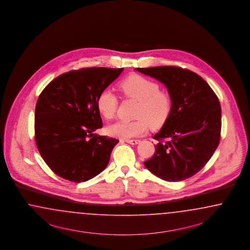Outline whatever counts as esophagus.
Listing matches in <instances>:
<instances>
[{
    "instance_id": "obj_1",
    "label": "esophagus",
    "mask_w": 250,
    "mask_h": 250,
    "mask_svg": "<svg viewBox=\"0 0 250 250\" xmlns=\"http://www.w3.org/2000/svg\"><path fill=\"white\" fill-rule=\"evenodd\" d=\"M125 142L130 145H137L138 143H140V140H138V139H132V140H125Z\"/></svg>"
}]
</instances>
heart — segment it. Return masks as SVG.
Segmentation results:
<instances>
[{
  "label": "heart",
  "mask_w": 250,
  "mask_h": 250,
  "mask_svg": "<svg viewBox=\"0 0 250 250\" xmlns=\"http://www.w3.org/2000/svg\"><path fill=\"white\" fill-rule=\"evenodd\" d=\"M120 89L128 98L138 101L135 121H118L106 128L108 135L122 139L144 136L148 125L152 128L162 125L168 116L171 100L165 91L159 90V85L140 75H131L120 83ZM97 109L107 120L116 113L117 98L114 92L105 89L99 94Z\"/></svg>",
  "instance_id": "heart-1"
}]
</instances>
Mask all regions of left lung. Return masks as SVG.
Wrapping results in <instances>:
<instances>
[{
	"label": "left lung",
	"mask_w": 250,
	"mask_h": 250,
	"mask_svg": "<svg viewBox=\"0 0 250 250\" xmlns=\"http://www.w3.org/2000/svg\"><path fill=\"white\" fill-rule=\"evenodd\" d=\"M135 69L164 84L171 100L166 121L153 136L159 141L156 152L145 167L166 182H181L196 174L219 144L217 96L202 77L188 69L172 66Z\"/></svg>",
	"instance_id": "1"
}]
</instances>
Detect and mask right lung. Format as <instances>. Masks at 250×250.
<instances>
[{
    "label": "right lung",
    "instance_id": "1",
    "mask_svg": "<svg viewBox=\"0 0 250 250\" xmlns=\"http://www.w3.org/2000/svg\"><path fill=\"white\" fill-rule=\"evenodd\" d=\"M123 70H71L56 78L39 95L36 142L41 157L58 176L69 182H87L108 165L119 140L94 135L103 125L97 98Z\"/></svg>",
    "mask_w": 250,
    "mask_h": 250
}]
</instances>
